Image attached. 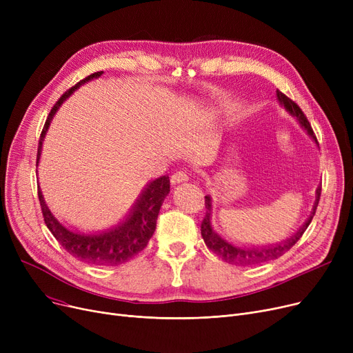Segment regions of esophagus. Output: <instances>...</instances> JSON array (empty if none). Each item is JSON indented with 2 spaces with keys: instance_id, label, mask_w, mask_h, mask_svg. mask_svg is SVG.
<instances>
[{
  "instance_id": "1",
  "label": "esophagus",
  "mask_w": 353,
  "mask_h": 353,
  "mask_svg": "<svg viewBox=\"0 0 353 353\" xmlns=\"http://www.w3.org/2000/svg\"><path fill=\"white\" fill-rule=\"evenodd\" d=\"M170 181H172V184L186 183V181H189V176H188V173H184V172H177V173H174V174L172 176Z\"/></svg>"
}]
</instances>
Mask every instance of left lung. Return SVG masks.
<instances>
[{"mask_svg": "<svg viewBox=\"0 0 353 353\" xmlns=\"http://www.w3.org/2000/svg\"><path fill=\"white\" fill-rule=\"evenodd\" d=\"M276 97L279 104L288 111V113L298 120V123L301 124V127L305 130V132L310 136L312 140L316 141V137L313 134V130L307 121V119L305 117L303 111L299 108V105L293 103L290 99H288L282 91L276 90ZM321 186H318L316 189V199H314V205L312 208L310 216L307 217V220L301 226V229L296 232L294 234H292L290 237L282 240L279 243H273V245H266V246H239L234 245L233 242H229L225 237H221L214 229H213V223H212V210H213V201L210 196H206V216L201 221V236L203 240H205L206 246L214 252L219 257H221V261H225L230 265H236V266H249V265H259V263H265V262H270L274 261V259L281 257L285 252H288L292 246H294V243L302 237V234L305 233V230L307 229V226L310 225V221L314 216V212H316L318 203L321 199Z\"/></svg>", "mask_w": 353, "mask_h": 353, "instance_id": "1", "label": "left lung"}]
</instances>
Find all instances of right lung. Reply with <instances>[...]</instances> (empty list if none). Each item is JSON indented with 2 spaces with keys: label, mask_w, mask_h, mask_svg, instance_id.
Wrapping results in <instances>:
<instances>
[{
  "label": "right lung",
  "mask_w": 353,
  "mask_h": 353,
  "mask_svg": "<svg viewBox=\"0 0 353 353\" xmlns=\"http://www.w3.org/2000/svg\"><path fill=\"white\" fill-rule=\"evenodd\" d=\"M101 74L103 71H97L81 80L80 83H77L67 92H64L60 100L51 108L39 141L37 165L40 163L43 143L48 132V127L61 104L77 88H80L83 84L91 80L99 79ZM169 193V176H161L159 179L148 181L145 184V188L141 190L140 196L137 197V200L134 201L132 209H130V212L123 217V220H120L114 226L96 233H83L64 226L48 209L41 189H39V199L47 228L70 254L79 259V261L90 265L117 266L130 261V259L140 253L147 246L148 240H150L156 230V221L160 208L165 196Z\"/></svg>",
  "instance_id": "right-lung-1"
}]
</instances>
